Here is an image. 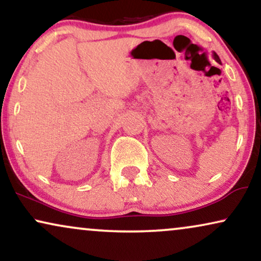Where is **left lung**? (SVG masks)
<instances>
[{
	"instance_id": "obj_1",
	"label": "left lung",
	"mask_w": 261,
	"mask_h": 261,
	"mask_svg": "<svg viewBox=\"0 0 261 261\" xmlns=\"http://www.w3.org/2000/svg\"><path fill=\"white\" fill-rule=\"evenodd\" d=\"M213 57H214V60H215V61H216V62H218V63H220L221 60H220V57H218V56H217V54H215V52H214V54H213Z\"/></svg>"
}]
</instances>
